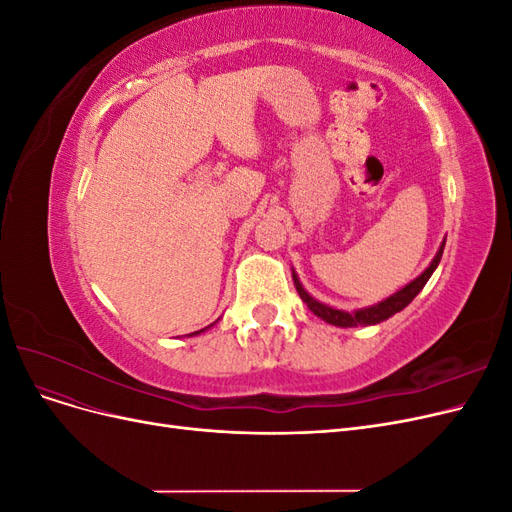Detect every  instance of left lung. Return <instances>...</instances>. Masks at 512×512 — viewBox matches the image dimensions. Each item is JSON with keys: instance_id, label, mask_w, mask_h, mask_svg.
<instances>
[{"instance_id": "left-lung-1", "label": "left lung", "mask_w": 512, "mask_h": 512, "mask_svg": "<svg viewBox=\"0 0 512 512\" xmlns=\"http://www.w3.org/2000/svg\"><path fill=\"white\" fill-rule=\"evenodd\" d=\"M444 245H446V239L442 241L440 250L436 252V256H433V260L429 262V267L414 277V280L410 284H406L404 288H399L397 292H393L391 297H386L374 305L369 307H361V309H354V312H344V309H337V307H331L327 303H320L318 299H314L312 294H309L301 280L299 275L294 273L292 269V282H294V288H297L299 297L303 299V303L312 309L314 316L322 318L324 322L333 324V327H342V329H350V327H371V324H380L384 320H389L391 316H395L397 312H401V309L408 307L412 303V299L416 297L418 292L423 290V286L429 282V277L433 275V271L438 269L440 265V258H442V252H444Z\"/></svg>"}]
</instances>
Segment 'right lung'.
I'll use <instances>...</instances> for the list:
<instances>
[{"mask_svg":"<svg viewBox=\"0 0 512 512\" xmlns=\"http://www.w3.org/2000/svg\"><path fill=\"white\" fill-rule=\"evenodd\" d=\"M215 324V322H213ZM213 324H209V327H205V329H200V331H194V333H190V337H194V335H200V333H205L207 329H211L213 327Z\"/></svg>","mask_w":512,"mask_h":512,"instance_id":"obj_1","label":"right lung"}]
</instances>
